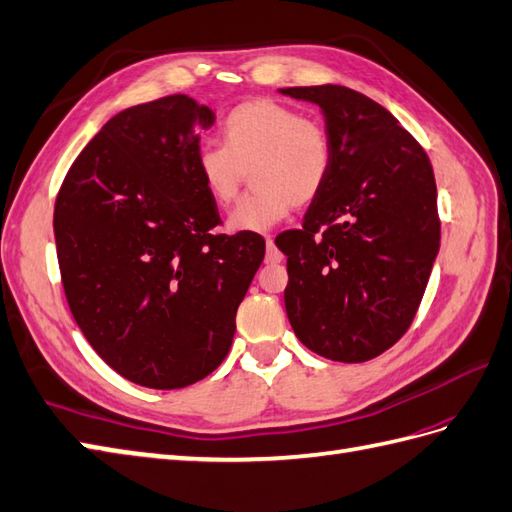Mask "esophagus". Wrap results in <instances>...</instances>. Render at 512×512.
<instances>
[{
  "label": "esophagus",
  "instance_id": "obj_1",
  "mask_svg": "<svg viewBox=\"0 0 512 512\" xmlns=\"http://www.w3.org/2000/svg\"><path fill=\"white\" fill-rule=\"evenodd\" d=\"M284 256L278 252L276 243H273L271 236H267V263H282Z\"/></svg>",
  "mask_w": 512,
  "mask_h": 512
}]
</instances>
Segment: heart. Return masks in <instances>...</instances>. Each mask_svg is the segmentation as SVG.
Returning a JSON list of instances; mask_svg holds the SVG:
<instances>
[{"mask_svg":"<svg viewBox=\"0 0 512 512\" xmlns=\"http://www.w3.org/2000/svg\"><path fill=\"white\" fill-rule=\"evenodd\" d=\"M223 145H204L197 173L219 206L232 204L245 182L249 191L228 217L232 232H263L293 206L315 202L332 169L326 126L276 99L258 97L234 106L221 123Z\"/></svg>","mask_w":512,"mask_h":512,"instance_id":"1","label":"heart"}]
</instances>
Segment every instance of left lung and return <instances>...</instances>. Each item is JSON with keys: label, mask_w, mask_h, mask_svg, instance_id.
I'll return each mask as SVG.
<instances>
[{"label": "left lung", "mask_w": 512, "mask_h": 512, "mask_svg": "<svg viewBox=\"0 0 512 512\" xmlns=\"http://www.w3.org/2000/svg\"><path fill=\"white\" fill-rule=\"evenodd\" d=\"M280 93L321 108L334 149L302 228L276 236L286 315L308 350L365 363L406 334L439 254L430 158L389 110L347 86Z\"/></svg>", "instance_id": "obj_1"}]
</instances>
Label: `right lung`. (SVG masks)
<instances>
[{"label": "right lung", "instance_id": "right-lung-1", "mask_svg": "<svg viewBox=\"0 0 512 512\" xmlns=\"http://www.w3.org/2000/svg\"><path fill=\"white\" fill-rule=\"evenodd\" d=\"M213 123L189 95L121 110L56 197L71 315L108 367L147 389H182L223 363L265 258L256 232L213 234L219 210L197 173L199 132Z\"/></svg>", "mask_w": 512, "mask_h": 512}]
</instances>
